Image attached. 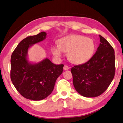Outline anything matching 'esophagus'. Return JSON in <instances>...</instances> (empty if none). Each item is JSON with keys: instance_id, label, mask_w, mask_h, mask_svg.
I'll list each match as a JSON object with an SVG mask.
<instances>
[{"instance_id": "esophagus-1", "label": "esophagus", "mask_w": 123, "mask_h": 123, "mask_svg": "<svg viewBox=\"0 0 123 123\" xmlns=\"http://www.w3.org/2000/svg\"><path fill=\"white\" fill-rule=\"evenodd\" d=\"M64 69L65 70H67L69 69V67H68V66H67V65H65V66H64Z\"/></svg>"}]
</instances>
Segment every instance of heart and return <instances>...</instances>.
<instances>
[{"label": "heart", "mask_w": 123, "mask_h": 123, "mask_svg": "<svg viewBox=\"0 0 123 123\" xmlns=\"http://www.w3.org/2000/svg\"><path fill=\"white\" fill-rule=\"evenodd\" d=\"M95 48V43L91 38L73 34L60 39L58 45L53 46L51 50L56 58H61L64 52L68 53V58L73 63L82 64L91 58Z\"/></svg>", "instance_id": "1"}]
</instances>
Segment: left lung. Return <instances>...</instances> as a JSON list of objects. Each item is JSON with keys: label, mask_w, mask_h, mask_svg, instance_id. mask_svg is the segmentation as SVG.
Wrapping results in <instances>:
<instances>
[{"label": "left lung", "mask_w": 123, "mask_h": 123, "mask_svg": "<svg viewBox=\"0 0 123 123\" xmlns=\"http://www.w3.org/2000/svg\"><path fill=\"white\" fill-rule=\"evenodd\" d=\"M100 43L86 63L72 68L73 84L81 96L95 97L103 94L115 75V52L107 40L99 35Z\"/></svg>", "instance_id": "left-lung-1"}]
</instances>
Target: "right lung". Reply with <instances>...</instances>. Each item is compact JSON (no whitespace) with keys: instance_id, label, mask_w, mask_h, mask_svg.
Listing matches in <instances>:
<instances>
[{"instance_id":"right-lung-1","label":"right lung","mask_w":123,"mask_h":123,"mask_svg":"<svg viewBox=\"0 0 123 123\" xmlns=\"http://www.w3.org/2000/svg\"><path fill=\"white\" fill-rule=\"evenodd\" d=\"M46 36V32L43 31L24 39L11 56V80L17 91L27 99L40 100L48 97L63 71V64H54L47 58L38 62L29 61L30 48L45 40Z\"/></svg>"}]
</instances>
